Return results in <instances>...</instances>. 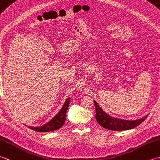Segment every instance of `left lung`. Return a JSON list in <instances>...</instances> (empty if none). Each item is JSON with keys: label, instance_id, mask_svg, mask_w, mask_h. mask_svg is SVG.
Segmentation results:
<instances>
[{"label": "left lung", "instance_id": "1", "mask_svg": "<svg viewBox=\"0 0 160 160\" xmlns=\"http://www.w3.org/2000/svg\"><path fill=\"white\" fill-rule=\"evenodd\" d=\"M93 101L95 107H96V120L100 126L104 128L108 129V130L124 131L133 128L142 123L148 117V115H146L144 118L134 121L124 120H121V119L112 118L103 111L96 101Z\"/></svg>", "mask_w": 160, "mask_h": 160}]
</instances>
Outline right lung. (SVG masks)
<instances>
[{
  "label": "right lung",
  "instance_id": "obj_1",
  "mask_svg": "<svg viewBox=\"0 0 160 160\" xmlns=\"http://www.w3.org/2000/svg\"><path fill=\"white\" fill-rule=\"evenodd\" d=\"M70 100V98H67L59 113H58L52 120L49 122L48 123L42 126V127H29V128L33 131L38 132H49L58 130V129L62 127L66 120V113L68 109V107L69 106Z\"/></svg>",
  "mask_w": 160,
  "mask_h": 160
}]
</instances>
